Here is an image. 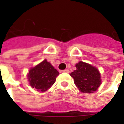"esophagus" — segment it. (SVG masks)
<instances>
[{
    "mask_svg": "<svg viewBox=\"0 0 124 124\" xmlns=\"http://www.w3.org/2000/svg\"><path fill=\"white\" fill-rule=\"evenodd\" d=\"M63 72H66V73H69L70 70L68 69H65L64 70H63Z\"/></svg>",
    "mask_w": 124,
    "mask_h": 124,
    "instance_id": "esophagus-1",
    "label": "esophagus"
}]
</instances>
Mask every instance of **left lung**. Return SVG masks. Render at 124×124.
<instances>
[{"instance_id": "8db88e82", "label": "left lung", "mask_w": 124, "mask_h": 124, "mask_svg": "<svg viewBox=\"0 0 124 124\" xmlns=\"http://www.w3.org/2000/svg\"><path fill=\"white\" fill-rule=\"evenodd\" d=\"M77 70L70 76L79 90L83 93H91L96 91L101 85L100 73L96 68L82 61L76 64Z\"/></svg>"}]
</instances>
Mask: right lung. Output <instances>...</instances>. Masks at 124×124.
<instances>
[{"instance_id":"1","label":"right lung","mask_w":124,"mask_h":124,"mask_svg":"<svg viewBox=\"0 0 124 124\" xmlns=\"http://www.w3.org/2000/svg\"><path fill=\"white\" fill-rule=\"evenodd\" d=\"M59 72L47 60L31 68L28 74L30 84L38 91L45 92L54 83Z\"/></svg>"}]
</instances>
